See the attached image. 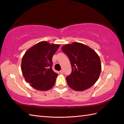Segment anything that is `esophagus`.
I'll use <instances>...</instances> for the list:
<instances>
[{
  "instance_id": "esophagus-1",
  "label": "esophagus",
  "mask_w": 124,
  "mask_h": 124,
  "mask_svg": "<svg viewBox=\"0 0 124 124\" xmlns=\"http://www.w3.org/2000/svg\"><path fill=\"white\" fill-rule=\"evenodd\" d=\"M60 73H61V74H63V70H61L60 71Z\"/></svg>"
}]
</instances>
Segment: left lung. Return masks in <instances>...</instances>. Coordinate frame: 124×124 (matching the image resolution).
<instances>
[{"instance_id": "8db88e82", "label": "left lung", "mask_w": 124, "mask_h": 124, "mask_svg": "<svg viewBox=\"0 0 124 124\" xmlns=\"http://www.w3.org/2000/svg\"><path fill=\"white\" fill-rule=\"evenodd\" d=\"M61 49L68 56L72 66V73L66 77L69 86L82 91L95 84L101 72L97 54L87 45L77 42L65 45Z\"/></svg>"}]
</instances>
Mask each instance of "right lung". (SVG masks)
Returning a JSON list of instances; mask_svg holds the SVG:
<instances>
[{
    "mask_svg": "<svg viewBox=\"0 0 124 124\" xmlns=\"http://www.w3.org/2000/svg\"><path fill=\"white\" fill-rule=\"evenodd\" d=\"M60 46L47 41H40L25 52L21 62V70L27 82L40 91L54 86L58 74L52 69V58Z\"/></svg>",
    "mask_w": 124,
    "mask_h": 124,
    "instance_id": "add662e5",
    "label": "right lung"
}]
</instances>
